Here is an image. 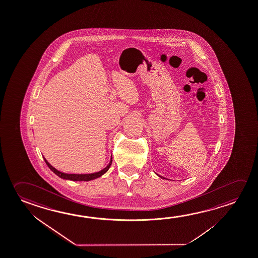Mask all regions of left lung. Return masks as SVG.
<instances>
[{"instance_id":"left-lung-1","label":"left lung","mask_w":258,"mask_h":258,"mask_svg":"<svg viewBox=\"0 0 258 258\" xmlns=\"http://www.w3.org/2000/svg\"><path fill=\"white\" fill-rule=\"evenodd\" d=\"M159 177H161V176H159ZM161 178H163V177H161Z\"/></svg>"}]
</instances>
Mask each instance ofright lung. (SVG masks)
<instances>
[{
    "mask_svg": "<svg viewBox=\"0 0 258 258\" xmlns=\"http://www.w3.org/2000/svg\"><path fill=\"white\" fill-rule=\"evenodd\" d=\"M44 162L47 164V166L50 168V170L53 171L57 176H59V178H64V179H70V180H74V181H89V180H92V179L99 178V177L104 174L109 170V168H110L111 163H112V160H111L112 157H111V162L109 163L107 166L103 169L102 171L95 172V173H91V174H68V173H64V172L56 170L55 168H53L50 163H48L46 159L44 158Z\"/></svg>",
    "mask_w": 258,
    "mask_h": 258,
    "instance_id": "add662e5",
    "label": "right lung"
}]
</instances>
